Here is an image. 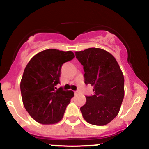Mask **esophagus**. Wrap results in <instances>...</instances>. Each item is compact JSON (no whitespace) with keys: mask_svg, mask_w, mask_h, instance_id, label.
Masks as SVG:
<instances>
[{"mask_svg":"<svg viewBox=\"0 0 149 149\" xmlns=\"http://www.w3.org/2000/svg\"><path fill=\"white\" fill-rule=\"evenodd\" d=\"M74 93H75V94H76H76H79V91H74Z\"/></svg>","mask_w":149,"mask_h":149,"instance_id":"34e87169","label":"esophagus"}]
</instances>
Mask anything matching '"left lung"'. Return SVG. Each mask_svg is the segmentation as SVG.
<instances>
[{
  "label": "left lung",
  "instance_id": "8db88e82",
  "mask_svg": "<svg viewBox=\"0 0 149 149\" xmlns=\"http://www.w3.org/2000/svg\"><path fill=\"white\" fill-rule=\"evenodd\" d=\"M84 66V82L94 86V95L86 97L80 108L84 120L94 125H104L118 115L124 98V76L112 55L104 49L91 47L76 51Z\"/></svg>",
  "mask_w": 149,
  "mask_h": 149
}]
</instances>
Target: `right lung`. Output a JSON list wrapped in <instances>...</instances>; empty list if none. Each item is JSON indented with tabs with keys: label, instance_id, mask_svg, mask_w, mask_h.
<instances>
[{
	"label": "right lung",
	"instance_id": "1",
	"mask_svg": "<svg viewBox=\"0 0 149 149\" xmlns=\"http://www.w3.org/2000/svg\"><path fill=\"white\" fill-rule=\"evenodd\" d=\"M74 58L71 51L45 49L34 55L25 68L20 84L22 101L39 123L54 124L63 117L74 93L55 86L60 83L63 64Z\"/></svg>",
	"mask_w": 149,
	"mask_h": 149
}]
</instances>
